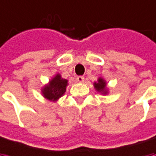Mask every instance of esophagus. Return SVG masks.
<instances>
[{
  "label": "esophagus",
  "instance_id": "34e87169",
  "mask_svg": "<svg viewBox=\"0 0 156 156\" xmlns=\"http://www.w3.org/2000/svg\"><path fill=\"white\" fill-rule=\"evenodd\" d=\"M76 80H77V82H84V77H83V76H82V75H80V76H77Z\"/></svg>",
  "mask_w": 156,
  "mask_h": 156
}]
</instances>
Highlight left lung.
I'll list each match as a JSON object with an SVG mask.
<instances>
[{
	"instance_id": "1",
	"label": "left lung",
	"mask_w": 156,
	"mask_h": 156,
	"mask_svg": "<svg viewBox=\"0 0 156 156\" xmlns=\"http://www.w3.org/2000/svg\"><path fill=\"white\" fill-rule=\"evenodd\" d=\"M105 86H106L105 82L102 79V78H99V79H98V82H95V88L97 89L98 91H102V92L106 93V91L105 90Z\"/></svg>"
}]
</instances>
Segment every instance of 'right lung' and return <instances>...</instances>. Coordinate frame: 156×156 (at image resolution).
Returning a JSON list of instances; mask_svg holds the SVG:
<instances>
[{"mask_svg":"<svg viewBox=\"0 0 156 156\" xmlns=\"http://www.w3.org/2000/svg\"><path fill=\"white\" fill-rule=\"evenodd\" d=\"M66 85L67 81L66 79L61 78L59 74H57L50 83L43 89L42 92L44 97L50 101H56L66 92Z\"/></svg>","mask_w":156,"mask_h":156,"instance_id":"add662e5","label":"right lung"}]
</instances>
